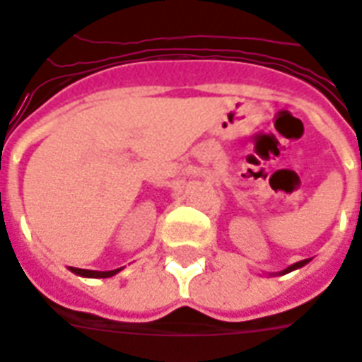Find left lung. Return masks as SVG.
<instances>
[{
    "instance_id": "8db88e82",
    "label": "left lung",
    "mask_w": 362,
    "mask_h": 362,
    "mask_svg": "<svg viewBox=\"0 0 362 362\" xmlns=\"http://www.w3.org/2000/svg\"><path fill=\"white\" fill-rule=\"evenodd\" d=\"M308 260H301V262H296V264H292V266L290 267H286V269H284L283 273H288V272H293V269H298V267H301V266H305V264H307Z\"/></svg>"
}]
</instances>
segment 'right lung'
Masks as SVG:
<instances>
[{
    "label": "right lung",
    "instance_id": "right-lung-1",
    "mask_svg": "<svg viewBox=\"0 0 362 362\" xmlns=\"http://www.w3.org/2000/svg\"><path fill=\"white\" fill-rule=\"evenodd\" d=\"M72 272L76 273V275H81V277H113L115 273H119L122 267H119V269H111V272H93V269H79V267H70Z\"/></svg>",
    "mask_w": 362,
    "mask_h": 362
}]
</instances>
